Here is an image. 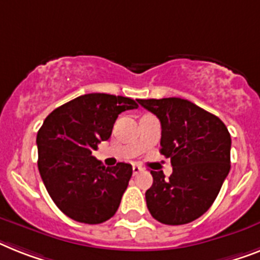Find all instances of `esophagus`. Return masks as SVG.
<instances>
[{
  "label": "esophagus",
  "mask_w": 260,
  "mask_h": 260,
  "mask_svg": "<svg viewBox=\"0 0 260 260\" xmlns=\"http://www.w3.org/2000/svg\"><path fill=\"white\" fill-rule=\"evenodd\" d=\"M142 170H143L142 167L138 166V165H134V166H133V173H134V175H137V174H139Z\"/></svg>",
  "instance_id": "esophagus-1"
}]
</instances>
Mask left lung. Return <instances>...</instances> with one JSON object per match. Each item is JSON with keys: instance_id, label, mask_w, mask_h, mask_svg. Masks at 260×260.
<instances>
[{"instance_id": "1", "label": "left lung", "mask_w": 260, "mask_h": 260, "mask_svg": "<svg viewBox=\"0 0 260 260\" xmlns=\"http://www.w3.org/2000/svg\"><path fill=\"white\" fill-rule=\"evenodd\" d=\"M138 104L160 121V154L173 166L169 178L150 171V214L171 226L198 219L211 207L230 171V133L219 118L187 100L173 96Z\"/></svg>"}]
</instances>
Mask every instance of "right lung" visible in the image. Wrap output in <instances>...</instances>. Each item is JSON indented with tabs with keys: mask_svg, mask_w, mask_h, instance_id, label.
<instances>
[{
	"mask_svg": "<svg viewBox=\"0 0 260 260\" xmlns=\"http://www.w3.org/2000/svg\"><path fill=\"white\" fill-rule=\"evenodd\" d=\"M127 96L91 93L53 110L37 134L38 170L50 198L69 218L87 224L117 212L132 178V165L106 167L91 155L110 138L122 111L137 109Z\"/></svg>",
	"mask_w": 260,
	"mask_h": 260,
	"instance_id": "right-lung-1",
	"label": "right lung"
}]
</instances>
